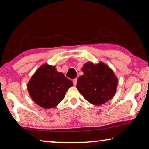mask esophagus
<instances>
[{
	"label": "esophagus",
	"mask_w": 149,
	"mask_h": 149,
	"mask_svg": "<svg viewBox=\"0 0 149 149\" xmlns=\"http://www.w3.org/2000/svg\"><path fill=\"white\" fill-rule=\"evenodd\" d=\"M77 81V79H74V80H73V84H74V85H76Z\"/></svg>",
	"instance_id": "1"
}]
</instances>
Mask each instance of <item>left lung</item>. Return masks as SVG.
Masks as SVG:
<instances>
[{
  "mask_svg": "<svg viewBox=\"0 0 149 149\" xmlns=\"http://www.w3.org/2000/svg\"><path fill=\"white\" fill-rule=\"evenodd\" d=\"M84 75L78 78L77 89L91 104L99 106L112 99L116 92L118 78L113 70L104 63H85Z\"/></svg>",
  "mask_w": 149,
  "mask_h": 149,
  "instance_id": "8db88e82",
  "label": "left lung"
}]
</instances>
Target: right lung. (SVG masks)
Listing matches in <instances>:
<instances>
[{
    "label": "right lung",
    "instance_id": "1",
    "mask_svg": "<svg viewBox=\"0 0 149 149\" xmlns=\"http://www.w3.org/2000/svg\"><path fill=\"white\" fill-rule=\"evenodd\" d=\"M73 82L54 65H41L29 81L27 90L33 100L45 108H54L64 99L65 93Z\"/></svg>",
    "mask_w": 149,
    "mask_h": 149
}]
</instances>
